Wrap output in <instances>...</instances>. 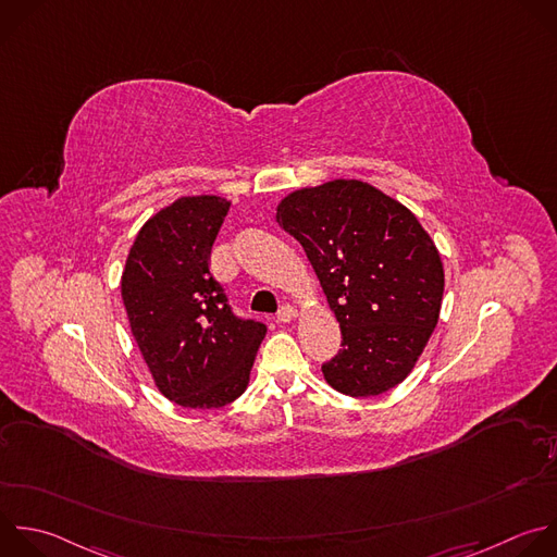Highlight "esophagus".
<instances>
[{
  "mask_svg": "<svg viewBox=\"0 0 557 557\" xmlns=\"http://www.w3.org/2000/svg\"><path fill=\"white\" fill-rule=\"evenodd\" d=\"M297 317V310L293 308V306H288V304H284L280 310H277V321H282V323H288V321H293Z\"/></svg>",
  "mask_w": 557,
  "mask_h": 557,
  "instance_id": "esophagus-1",
  "label": "esophagus"
}]
</instances>
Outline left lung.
I'll list each match as a JSON object with an SVG mask.
<instances>
[{
	"label": "left lung",
	"mask_w": 557,
	"mask_h": 557,
	"mask_svg": "<svg viewBox=\"0 0 557 557\" xmlns=\"http://www.w3.org/2000/svg\"><path fill=\"white\" fill-rule=\"evenodd\" d=\"M277 223L297 238L341 327L321 364L351 398L400 385L429 343L442 308L444 267L431 236L398 201L356 178L288 195Z\"/></svg>",
	"instance_id": "8db88e82"
}]
</instances>
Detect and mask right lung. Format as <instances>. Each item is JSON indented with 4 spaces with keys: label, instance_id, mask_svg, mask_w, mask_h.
Instances as JSON below:
<instances>
[{
    "label": "right lung",
    "instance_id": "right-lung-1",
    "mask_svg": "<svg viewBox=\"0 0 557 557\" xmlns=\"http://www.w3.org/2000/svg\"><path fill=\"white\" fill-rule=\"evenodd\" d=\"M230 212L221 197H183L137 234L122 273L131 332L159 392L190 409L245 394L267 325L238 317L210 256Z\"/></svg>",
    "mask_w": 557,
    "mask_h": 557
}]
</instances>
